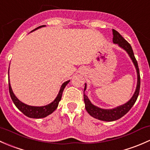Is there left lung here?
Wrapping results in <instances>:
<instances>
[{
	"label": "left lung",
	"mask_w": 150,
	"mask_h": 150,
	"mask_svg": "<svg viewBox=\"0 0 150 150\" xmlns=\"http://www.w3.org/2000/svg\"><path fill=\"white\" fill-rule=\"evenodd\" d=\"M112 41L115 44H118L120 47L124 49L128 54L129 55L130 58H132L133 63H134V66H135L136 69H137V77H138V81H137V89H136L135 93L133 95V97L129 100L128 103L126 104L117 107L113 109H110V110H105L100 108L96 107L94 105L91 103L89 100L88 99L87 96L84 94V91H85L86 86L85 84V87H84V101L85 103V108L88 113L91 115V116L94 117L95 118L100 120V121H116V120L119 119L123 115H126L131 108L132 106L134 105V103L137 101V98L139 94V89H140V74H139V69L138 63H137V59H136L135 56H134V52H133L132 47L131 45L123 37L117 32L115 29H112Z\"/></svg>",
	"instance_id": "left-lung-1"
}]
</instances>
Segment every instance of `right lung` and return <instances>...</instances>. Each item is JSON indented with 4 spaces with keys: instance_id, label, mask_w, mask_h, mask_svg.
<instances>
[{
    "instance_id": "obj_1",
    "label": "right lung",
    "mask_w": 150,
    "mask_h": 150,
    "mask_svg": "<svg viewBox=\"0 0 150 150\" xmlns=\"http://www.w3.org/2000/svg\"><path fill=\"white\" fill-rule=\"evenodd\" d=\"M42 27H45V25L40 26V27H37L36 29H33L32 32L36 30V29L40 28ZM70 81V80L66 81L61 86V89L59 91V93H58V96L56 97V98L55 99L52 103L50 104L47 105L45 106H42V107H35V106H30L24 104V103H21L20 100H18V98L13 94V91H12L11 87L10 82H9L8 80V89H9V93H10L11 98L12 101L13 102L14 105H16V107L22 112L23 114L26 115V116L29 117V118H45V117L47 116L48 115L51 114L55 109L58 108V103L61 101V97H62L63 92H64V89L66 87V86L67 85L68 83Z\"/></svg>"
}]
</instances>
